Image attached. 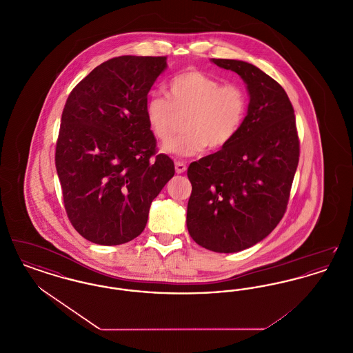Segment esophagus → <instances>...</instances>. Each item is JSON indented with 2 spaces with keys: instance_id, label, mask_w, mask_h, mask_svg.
<instances>
[{
  "instance_id": "obj_1",
  "label": "esophagus",
  "mask_w": 353,
  "mask_h": 353,
  "mask_svg": "<svg viewBox=\"0 0 353 353\" xmlns=\"http://www.w3.org/2000/svg\"><path fill=\"white\" fill-rule=\"evenodd\" d=\"M174 169H176V173H184L185 170H186V164L183 163V161H176L174 163Z\"/></svg>"
}]
</instances>
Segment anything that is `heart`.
<instances>
[{
	"instance_id": "1",
	"label": "heart",
	"mask_w": 353,
	"mask_h": 353,
	"mask_svg": "<svg viewBox=\"0 0 353 353\" xmlns=\"http://www.w3.org/2000/svg\"><path fill=\"white\" fill-rule=\"evenodd\" d=\"M165 97L152 95L145 103V118L154 137L168 141L185 117V132L163 145V151L180 157L199 154L206 147L221 150L239 134L248 117L249 95L235 83L199 70L173 77L165 85Z\"/></svg>"
}]
</instances>
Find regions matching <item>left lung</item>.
<instances>
[{"label": "left lung", "mask_w": 353, "mask_h": 353, "mask_svg": "<svg viewBox=\"0 0 353 353\" xmlns=\"http://www.w3.org/2000/svg\"><path fill=\"white\" fill-rule=\"evenodd\" d=\"M212 62L243 79L250 101L234 140L189 165L186 226L202 248L236 252L266 238L285 216L299 163V137L281 84L243 61Z\"/></svg>", "instance_id": "8db88e82"}]
</instances>
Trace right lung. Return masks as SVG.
<instances>
[{
	"label": "right lung",
	"mask_w": 353,
	"mask_h": 353,
	"mask_svg": "<svg viewBox=\"0 0 353 353\" xmlns=\"http://www.w3.org/2000/svg\"><path fill=\"white\" fill-rule=\"evenodd\" d=\"M167 57L123 55L103 62L65 104L55 150L63 203L75 230L115 246L144 230L151 203L174 174L156 154L145 118L148 92Z\"/></svg>",
	"instance_id": "obj_1"
}]
</instances>
